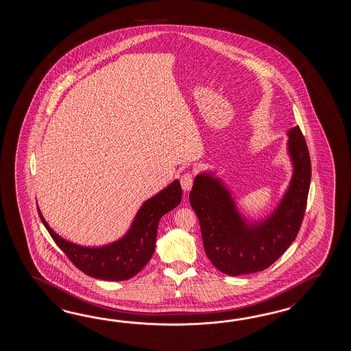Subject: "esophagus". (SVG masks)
I'll list each match as a JSON object with an SVG mask.
<instances>
[{
    "mask_svg": "<svg viewBox=\"0 0 351 351\" xmlns=\"http://www.w3.org/2000/svg\"><path fill=\"white\" fill-rule=\"evenodd\" d=\"M192 184H193V174L189 172L184 173V174L180 177V186L183 188V191H184V192L191 191Z\"/></svg>",
    "mask_w": 351,
    "mask_h": 351,
    "instance_id": "obj_1",
    "label": "esophagus"
}]
</instances>
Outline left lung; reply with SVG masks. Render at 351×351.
<instances>
[{
    "mask_svg": "<svg viewBox=\"0 0 351 351\" xmlns=\"http://www.w3.org/2000/svg\"><path fill=\"white\" fill-rule=\"evenodd\" d=\"M293 165L291 183L271 216L247 223L228 189L212 173L194 179L189 201L198 216L206 254L216 269L239 276L269 267L296 239L305 215L311 160L300 127L287 132Z\"/></svg>",
    "mask_w": 351,
    "mask_h": 351,
    "instance_id": "obj_1",
    "label": "left lung"
}]
</instances>
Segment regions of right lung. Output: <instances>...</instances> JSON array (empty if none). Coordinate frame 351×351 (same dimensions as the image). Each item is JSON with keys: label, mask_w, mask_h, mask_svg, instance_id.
I'll list each match as a JSON object with an SVG mask.
<instances>
[{"label": "right lung", "mask_w": 351, "mask_h": 351, "mask_svg": "<svg viewBox=\"0 0 351 351\" xmlns=\"http://www.w3.org/2000/svg\"><path fill=\"white\" fill-rule=\"evenodd\" d=\"M182 201L179 180L143 203L127 234L103 247H84L60 237L50 228L45 218L38 216L55 243L67 258L88 276L106 281H124L135 276L149 262L156 250L158 223L163 215L176 208Z\"/></svg>", "instance_id": "obj_1"}]
</instances>
